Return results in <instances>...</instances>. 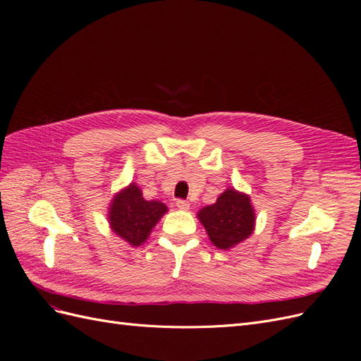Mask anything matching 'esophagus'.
I'll return each instance as SVG.
<instances>
[{
  "instance_id": "34e87169",
  "label": "esophagus",
  "mask_w": 361,
  "mask_h": 361,
  "mask_svg": "<svg viewBox=\"0 0 361 361\" xmlns=\"http://www.w3.org/2000/svg\"><path fill=\"white\" fill-rule=\"evenodd\" d=\"M176 206L179 207V209H182V211H188L190 209V203L187 200H182V199L176 202Z\"/></svg>"
}]
</instances>
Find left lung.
I'll return each instance as SVG.
<instances>
[{
    "label": "left lung",
    "instance_id": "left-lung-1",
    "mask_svg": "<svg viewBox=\"0 0 361 361\" xmlns=\"http://www.w3.org/2000/svg\"><path fill=\"white\" fill-rule=\"evenodd\" d=\"M212 244L221 250L243 243L255 228V211L250 197L235 190H226L216 202L199 212Z\"/></svg>",
    "mask_w": 361,
    "mask_h": 361
}]
</instances>
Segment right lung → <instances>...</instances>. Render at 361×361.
Here are the masks:
<instances>
[{
  "label": "right lung",
  "instance_id": "add662e5",
  "mask_svg": "<svg viewBox=\"0 0 361 361\" xmlns=\"http://www.w3.org/2000/svg\"><path fill=\"white\" fill-rule=\"evenodd\" d=\"M166 212V204L158 200H145L137 185L130 183L113 199L108 220L114 233L137 247L146 241L152 228Z\"/></svg>",
  "mask_w": 361,
  "mask_h": 361
}]
</instances>
